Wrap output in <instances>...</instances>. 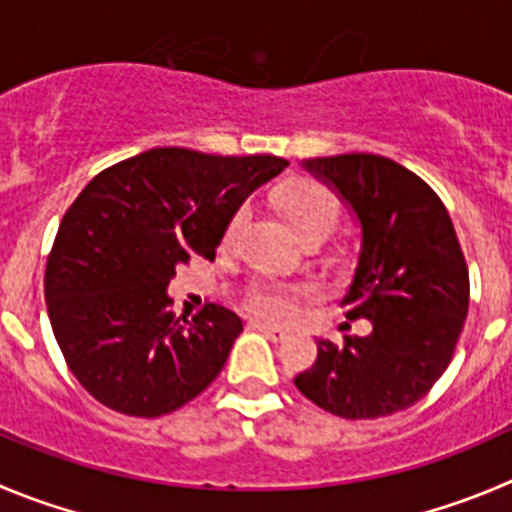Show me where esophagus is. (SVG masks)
<instances>
[{
  "instance_id": "1",
  "label": "esophagus",
  "mask_w": 512,
  "mask_h": 512,
  "mask_svg": "<svg viewBox=\"0 0 512 512\" xmlns=\"http://www.w3.org/2000/svg\"><path fill=\"white\" fill-rule=\"evenodd\" d=\"M252 328H257L262 336H267L270 341H275V343H280L288 338V331H283V328H278V326H270V323H252Z\"/></svg>"
}]
</instances>
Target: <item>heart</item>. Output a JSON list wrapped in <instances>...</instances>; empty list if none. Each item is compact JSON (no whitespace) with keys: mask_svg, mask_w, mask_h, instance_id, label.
<instances>
[{"mask_svg":"<svg viewBox=\"0 0 512 512\" xmlns=\"http://www.w3.org/2000/svg\"><path fill=\"white\" fill-rule=\"evenodd\" d=\"M283 209L300 240H303L305 234L313 232H333V227L338 222V202L333 199L331 191L315 184L293 186L283 197ZM245 219L247 209H240V212L229 219L227 232H224V242L227 245H232L237 240V234H240ZM250 305L257 313L265 315V318L283 321V318H288L293 313V295H290V290L280 288V285L262 283L252 288Z\"/></svg>","mask_w":512,"mask_h":512,"instance_id":"obj_1","label":"heart"}]
</instances>
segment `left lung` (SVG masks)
Masks as SVG:
<instances>
[{"label":"left lung","mask_w":512,"mask_h":512,"mask_svg":"<svg viewBox=\"0 0 512 512\" xmlns=\"http://www.w3.org/2000/svg\"><path fill=\"white\" fill-rule=\"evenodd\" d=\"M358 227L353 280L341 305L369 336L318 338V358L295 376L300 394L343 419L412 407L450 366L467 318L470 278L452 219L409 169L374 154L303 159Z\"/></svg>","instance_id":"1"}]
</instances>
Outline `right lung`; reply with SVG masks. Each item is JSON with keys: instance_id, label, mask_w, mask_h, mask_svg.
Listing matches in <instances>:
<instances>
[{"instance_id": "add662e5", "label": "right lung", "mask_w": 512, "mask_h": 512, "mask_svg": "<svg viewBox=\"0 0 512 512\" xmlns=\"http://www.w3.org/2000/svg\"><path fill=\"white\" fill-rule=\"evenodd\" d=\"M285 166L151 148L80 191L47 260L45 303L70 371L100 404L161 417L217 379L242 321L214 303L174 321L166 288L189 255L212 260L229 219Z\"/></svg>"}]
</instances>
